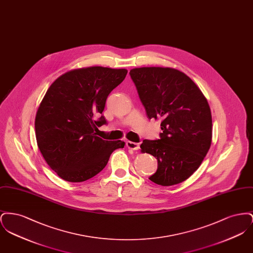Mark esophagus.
<instances>
[{
  "label": "esophagus",
  "instance_id": "esophagus-1",
  "mask_svg": "<svg viewBox=\"0 0 253 253\" xmlns=\"http://www.w3.org/2000/svg\"><path fill=\"white\" fill-rule=\"evenodd\" d=\"M126 146L129 148V149H132V150H138L139 149V143H136V142H132V141H127L126 142Z\"/></svg>",
  "mask_w": 253,
  "mask_h": 253
}]
</instances>
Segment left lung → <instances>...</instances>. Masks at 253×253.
I'll list each match as a JSON object with an SVG mask.
<instances>
[{
	"label": "left lung",
	"instance_id": "left-lung-1",
	"mask_svg": "<svg viewBox=\"0 0 253 253\" xmlns=\"http://www.w3.org/2000/svg\"><path fill=\"white\" fill-rule=\"evenodd\" d=\"M147 117L162 119L159 139H144L141 152L157 158L149 177L172 186L199 168L211 144L212 121L209 103L197 85L172 68L141 67L130 71Z\"/></svg>",
	"mask_w": 253,
	"mask_h": 253
}]
</instances>
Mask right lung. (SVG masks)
Wrapping results in <instances>:
<instances>
[{
  "mask_svg": "<svg viewBox=\"0 0 253 253\" xmlns=\"http://www.w3.org/2000/svg\"><path fill=\"white\" fill-rule=\"evenodd\" d=\"M127 72L82 68L63 74L49 87L37 112V143L49 167L63 180L92 178L115 150L124 147V141L103 140L95 132L107 124L102 116L106 99Z\"/></svg>",
  "mask_w": 253,
  "mask_h": 253,
  "instance_id": "right-lung-1",
  "label": "right lung"
}]
</instances>
